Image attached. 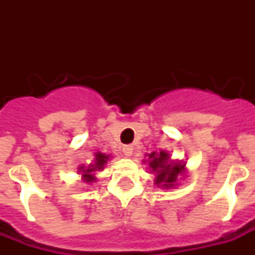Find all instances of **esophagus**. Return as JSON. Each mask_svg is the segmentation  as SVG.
I'll return each instance as SVG.
<instances>
[{"label":"esophagus","mask_w":255,"mask_h":255,"mask_svg":"<svg viewBox=\"0 0 255 255\" xmlns=\"http://www.w3.org/2000/svg\"><path fill=\"white\" fill-rule=\"evenodd\" d=\"M123 153L126 156H127V157H129V156H131L132 153H133V145H124V147H123Z\"/></svg>","instance_id":"obj_1"}]
</instances>
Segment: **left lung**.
I'll use <instances>...</instances> for the list:
<instances>
[{
    "label": "left lung",
    "mask_w": 255,
    "mask_h": 255,
    "mask_svg": "<svg viewBox=\"0 0 255 255\" xmlns=\"http://www.w3.org/2000/svg\"><path fill=\"white\" fill-rule=\"evenodd\" d=\"M147 159L143 160L144 164H148L149 172L155 174V184L163 189H170L178 185L180 176H186V163L170 160V155L167 151L151 152L147 153Z\"/></svg>",
    "instance_id": "left-lung-1"
}]
</instances>
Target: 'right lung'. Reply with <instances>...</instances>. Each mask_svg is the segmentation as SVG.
<instances>
[{"label": "right lung", "mask_w": 255, "mask_h": 255, "mask_svg": "<svg viewBox=\"0 0 255 255\" xmlns=\"http://www.w3.org/2000/svg\"><path fill=\"white\" fill-rule=\"evenodd\" d=\"M111 156L104 155L102 152H95L94 155V161L90 163L88 165H79L78 167V172L81 174L82 180L86 182V184H92V182L96 181L95 173L98 170L104 169V165L107 164V161L110 160Z\"/></svg>", "instance_id": "obj_1"}]
</instances>
